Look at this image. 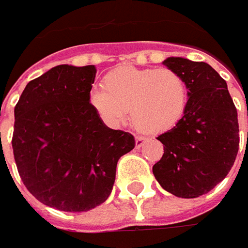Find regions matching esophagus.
<instances>
[{
    "label": "esophagus",
    "mask_w": 248,
    "mask_h": 248,
    "mask_svg": "<svg viewBox=\"0 0 248 248\" xmlns=\"http://www.w3.org/2000/svg\"><path fill=\"white\" fill-rule=\"evenodd\" d=\"M145 142H146V138H143V137H137V138H135V146L138 149L142 148Z\"/></svg>",
    "instance_id": "1"
}]
</instances>
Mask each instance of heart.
Returning a JSON list of instances; mask_svg holds the SVG:
<instances>
[{
  "label": "heart",
  "instance_id": "heart-1",
  "mask_svg": "<svg viewBox=\"0 0 248 248\" xmlns=\"http://www.w3.org/2000/svg\"><path fill=\"white\" fill-rule=\"evenodd\" d=\"M189 88L179 73L170 69L121 66L108 73L103 90H93L91 106L111 127H119L129 110L132 124L146 134L174 128L185 116Z\"/></svg>",
  "mask_w": 248,
  "mask_h": 248
}]
</instances>
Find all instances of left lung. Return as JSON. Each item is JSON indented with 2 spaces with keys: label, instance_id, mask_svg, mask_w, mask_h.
<instances>
[{
  "label": "left lung",
  "instance_id": "8db88e82",
  "mask_svg": "<svg viewBox=\"0 0 248 248\" xmlns=\"http://www.w3.org/2000/svg\"><path fill=\"white\" fill-rule=\"evenodd\" d=\"M189 88L185 116L158 137L164 155L153 166L161 187L176 197L195 199L214 189L233 166L239 150L237 110L226 81L204 62L167 58Z\"/></svg>",
  "mask_w": 248,
  "mask_h": 248
}]
</instances>
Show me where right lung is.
<instances>
[{
    "label": "right lung",
    "mask_w": 248,
    "mask_h": 248,
    "mask_svg": "<svg viewBox=\"0 0 248 248\" xmlns=\"http://www.w3.org/2000/svg\"><path fill=\"white\" fill-rule=\"evenodd\" d=\"M95 66L59 64L26 85L15 106L12 148L24 186L43 204L81 213L106 202L119 158L135 139L91 106Z\"/></svg>",
    "instance_id": "right-lung-1"
}]
</instances>
